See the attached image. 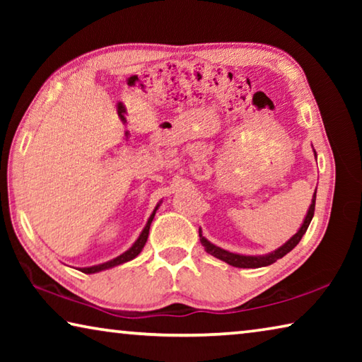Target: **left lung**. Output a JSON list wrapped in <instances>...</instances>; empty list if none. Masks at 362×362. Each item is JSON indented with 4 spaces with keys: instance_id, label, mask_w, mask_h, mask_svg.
<instances>
[{
    "instance_id": "1",
    "label": "left lung",
    "mask_w": 362,
    "mask_h": 362,
    "mask_svg": "<svg viewBox=\"0 0 362 362\" xmlns=\"http://www.w3.org/2000/svg\"><path fill=\"white\" fill-rule=\"evenodd\" d=\"M315 155H316V151H315ZM315 204H316V192L313 194V199H311V206H310V209H308V214H306V217L303 220L302 226H300V230L291 238L289 241H287L286 244H283V246H281L279 249L273 250L272 254L254 257V255H240V254L228 252V250L220 249L217 246H214L212 243L207 241L206 238L203 236V233H201V228H199V241L204 246L206 252H209L211 255L216 257V259H220V260L226 262L231 267H236V268H260V267H268V265H272V263L276 262L278 259H283V257L287 252H291V250L300 243V240H302V236L305 235L306 230H308L311 218H313V216H315Z\"/></svg>"
}]
</instances>
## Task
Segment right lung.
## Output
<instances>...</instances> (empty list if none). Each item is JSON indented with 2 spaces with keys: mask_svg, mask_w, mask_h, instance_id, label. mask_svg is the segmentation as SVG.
<instances>
[{
  "mask_svg": "<svg viewBox=\"0 0 362 362\" xmlns=\"http://www.w3.org/2000/svg\"><path fill=\"white\" fill-rule=\"evenodd\" d=\"M156 209H158V206L155 207V211H153V214H151V216H150L148 222H146V225H145V228L142 230V233H140V236L137 238V241L134 243V244H132V247L127 249L124 254H121L119 257H116V259L110 260V262L100 263V265H95V267H88V268H79V269H81L83 273H88V274H90V273L102 272V269L113 268V267H116V265H121V263H126V262H129V260H132V259H136V257H137L140 252H142V249H144V246H145V243H146V240H148L150 225H151V222H153V217H155Z\"/></svg>",
  "mask_w": 362,
  "mask_h": 362,
  "instance_id": "right-lung-1",
  "label": "right lung"
}]
</instances>
